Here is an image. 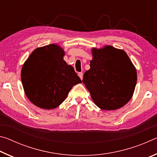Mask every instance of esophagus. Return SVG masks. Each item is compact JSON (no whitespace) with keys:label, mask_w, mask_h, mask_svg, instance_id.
Here are the masks:
<instances>
[{"label":"esophagus","mask_w":157,"mask_h":157,"mask_svg":"<svg viewBox=\"0 0 157 157\" xmlns=\"http://www.w3.org/2000/svg\"><path fill=\"white\" fill-rule=\"evenodd\" d=\"M78 75H79V78H80L81 79H83V73H78Z\"/></svg>","instance_id":"obj_1"}]
</instances>
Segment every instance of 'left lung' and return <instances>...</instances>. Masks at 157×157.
<instances>
[{
  "instance_id": "left-lung-1",
  "label": "left lung",
  "mask_w": 157,
  "mask_h": 157,
  "mask_svg": "<svg viewBox=\"0 0 157 157\" xmlns=\"http://www.w3.org/2000/svg\"><path fill=\"white\" fill-rule=\"evenodd\" d=\"M90 69L82 82L93 100L103 110H116L129 102L137 81L136 70L123 50L107 46L93 48Z\"/></svg>"
}]
</instances>
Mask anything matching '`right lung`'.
<instances>
[{"instance_id":"1","label":"right lung","mask_w":157,"mask_h":157,"mask_svg":"<svg viewBox=\"0 0 157 157\" xmlns=\"http://www.w3.org/2000/svg\"><path fill=\"white\" fill-rule=\"evenodd\" d=\"M63 56L59 46L50 44L34 50L23 64L21 75L23 89L34 105L45 109L56 108L74 85L82 82Z\"/></svg>"}]
</instances>
